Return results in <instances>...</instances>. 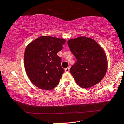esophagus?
Here are the masks:
<instances>
[{
    "instance_id": "esophagus-1",
    "label": "esophagus",
    "mask_w": 124,
    "mask_h": 124,
    "mask_svg": "<svg viewBox=\"0 0 124 124\" xmlns=\"http://www.w3.org/2000/svg\"><path fill=\"white\" fill-rule=\"evenodd\" d=\"M69 70H70V68H66L65 69V71H66V72H69Z\"/></svg>"
}]
</instances>
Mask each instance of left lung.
I'll list each match as a JSON object with an SVG mask.
<instances>
[{
    "mask_svg": "<svg viewBox=\"0 0 124 124\" xmlns=\"http://www.w3.org/2000/svg\"><path fill=\"white\" fill-rule=\"evenodd\" d=\"M68 44L77 59L70 70L76 83L83 88L99 83L107 69V57L103 48L93 39L86 36L69 40Z\"/></svg>",
    "mask_w": 124,
    "mask_h": 124,
    "instance_id": "1",
    "label": "left lung"
}]
</instances>
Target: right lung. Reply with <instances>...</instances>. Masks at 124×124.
<instances>
[{
  "mask_svg": "<svg viewBox=\"0 0 124 124\" xmlns=\"http://www.w3.org/2000/svg\"><path fill=\"white\" fill-rule=\"evenodd\" d=\"M66 42L64 39L42 36L26 46L24 65L28 78L41 89L51 90L59 84L64 69L58 52Z\"/></svg>",
  "mask_w": 124,
  "mask_h": 124,
  "instance_id": "right-lung-1",
  "label": "right lung"
}]
</instances>
